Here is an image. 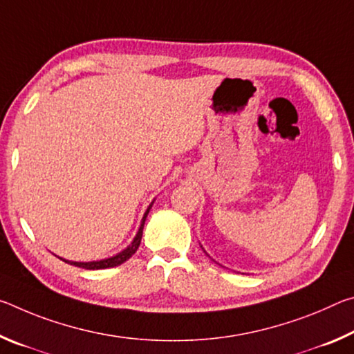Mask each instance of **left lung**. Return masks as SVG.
<instances>
[{
  "instance_id": "left-lung-1",
  "label": "left lung",
  "mask_w": 354,
  "mask_h": 354,
  "mask_svg": "<svg viewBox=\"0 0 354 354\" xmlns=\"http://www.w3.org/2000/svg\"><path fill=\"white\" fill-rule=\"evenodd\" d=\"M201 248H203V247H201ZM203 250H205V248H203ZM205 253H206V251H205ZM206 254H207V253H206Z\"/></svg>"
}]
</instances>
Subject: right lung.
I'll use <instances>...</instances> for the list:
<instances>
[{"instance_id":"obj_1","label":"right lung","mask_w":354,"mask_h":354,"mask_svg":"<svg viewBox=\"0 0 354 354\" xmlns=\"http://www.w3.org/2000/svg\"><path fill=\"white\" fill-rule=\"evenodd\" d=\"M154 200L151 201V205L147 207L145 214H143L142 221H140V226H139V231H137L136 237L133 239V242H131L127 248L123 251H120V253L113 254L111 257H104V259H100V261H88V262H76V261H68V259H64V257H59V259L70 263V266H75V267H80V268H86V270H103V268H112V267H117L120 263L127 262L131 256H133L137 248H139L140 241H142V232H143V225H145V220H147V215L149 212V209H151Z\"/></svg>"}]
</instances>
